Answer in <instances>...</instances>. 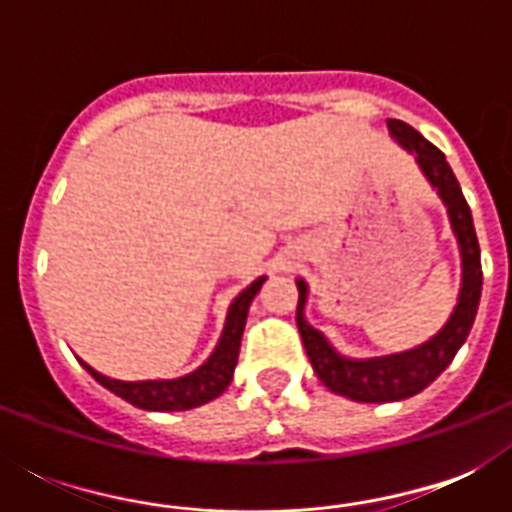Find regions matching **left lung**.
Listing matches in <instances>:
<instances>
[{"label": "left lung", "mask_w": 512, "mask_h": 512, "mask_svg": "<svg viewBox=\"0 0 512 512\" xmlns=\"http://www.w3.org/2000/svg\"><path fill=\"white\" fill-rule=\"evenodd\" d=\"M388 130L409 154H414L422 175L428 177V183L436 188L441 201L446 204L449 223H452V231L457 236V244H460L462 284L452 316L441 327V332L430 337L428 342H422L412 350H404V353H390V356L380 358H345L329 345V340L321 335L319 329H313L305 321L308 284L297 279V292H300L297 329L303 337L305 353L311 358L313 372L319 374V380L332 393L350 398V401H364V404L401 401V398L414 396L422 388H428L430 382L452 364V358L457 356L462 342L468 340L470 327L476 321L481 281H484L473 215H470L468 201L462 196V188L449 162H446V156L406 122L388 119Z\"/></svg>", "instance_id": "8db88e82"}]
</instances>
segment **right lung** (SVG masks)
<instances>
[{
  "label": "right lung",
  "mask_w": 512,
  "mask_h": 512,
  "mask_svg": "<svg viewBox=\"0 0 512 512\" xmlns=\"http://www.w3.org/2000/svg\"><path fill=\"white\" fill-rule=\"evenodd\" d=\"M265 276L252 281L244 292L228 308L225 316L223 335L217 340L212 356L196 369V372L177 377V380H140V382H124L111 380L106 374L95 372L90 364L82 366L95 377V380L124 398L127 404L138 406V409H148V412H183V409H193L217 398L233 380V369L239 361V345L241 335H244V324H247L249 305L255 300V295L263 287Z\"/></svg>",
  "instance_id": "right-lung-1"
}]
</instances>
